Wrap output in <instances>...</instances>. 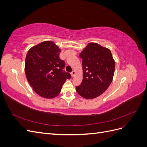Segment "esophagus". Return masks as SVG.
Here are the masks:
<instances>
[{"label":"esophagus","mask_w":147,"mask_h":147,"mask_svg":"<svg viewBox=\"0 0 147 147\" xmlns=\"http://www.w3.org/2000/svg\"><path fill=\"white\" fill-rule=\"evenodd\" d=\"M75 74H76V72H75V70H73L72 72V73H71V75H72V77H74L75 76Z\"/></svg>","instance_id":"34e87169"}]
</instances>
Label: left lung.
<instances>
[{
    "label": "left lung",
    "mask_w": 147,
    "mask_h": 147,
    "mask_svg": "<svg viewBox=\"0 0 147 147\" xmlns=\"http://www.w3.org/2000/svg\"><path fill=\"white\" fill-rule=\"evenodd\" d=\"M79 56L83 59V81L76 91L84 99H94L112 83L115 61L109 48L93 42L88 43Z\"/></svg>",
    "instance_id": "1"
}]
</instances>
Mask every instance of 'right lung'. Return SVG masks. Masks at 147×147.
Returning <instances> with one entry per match:
<instances>
[{
	"label": "right lung",
	"mask_w": 147,
	"mask_h": 147,
	"mask_svg": "<svg viewBox=\"0 0 147 147\" xmlns=\"http://www.w3.org/2000/svg\"><path fill=\"white\" fill-rule=\"evenodd\" d=\"M61 49L53 41H44L30 48L24 70L30 85L38 95L53 99L59 94L69 73L63 72L65 62L59 58Z\"/></svg>",
	"instance_id": "add662e5"
}]
</instances>
